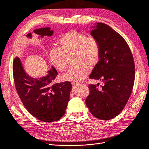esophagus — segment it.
Masks as SVG:
<instances>
[{
	"label": "esophagus",
	"mask_w": 149,
	"mask_h": 149,
	"mask_svg": "<svg viewBox=\"0 0 149 149\" xmlns=\"http://www.w3.org/2000/svg\"><path fill=\"white\" fill-rule=\"evenodd\" d=\"M72 85L73 86H75V85H77L79 84V83H77V82H72Z\"/></svg>",
	"instance_id": "obj_1"
}]
</instances>
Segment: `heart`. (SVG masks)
I'll return each instance as SVG.
<instances>
[{"label":"heart","mask_w":149,"mask_h":149,"mask_svg":"<svg viewBox=\"0 0 149 149\" xmlns=\"http://www.w3.org/2000/svg\"><path fill=\"white\" fill-rule=\"evenodd\" d=\"M59 48H54L49 52V59L55 68L61 72L69 67L67 56L75 55L77 65L64 74L65 80L78 82L85 79L90 73V68L97 64L101 56V47L97 38L86 33L72 30L65 32L59 40Z\"/></svg>","instance_id":"b5f03b06"}]
</instances>
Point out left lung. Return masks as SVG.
Masks as SVG:
<instances>
[{"label": "left lung", "mask_w": 149, "mask_h": 149, "mask_svg": "<svg viewBox=\"0 0 149 149\" xmlns=\"http://www.w3.org/2000/svg\"><path fill=\"white\" fill-rule=\"evenodd\" d=\"M100 42L101 56L90 75L104 83L90 84L85 103L91 113L101 120H111L123 111L134 85L135 65L133 54L123 37L109 26L97 23L91 31Z\"/></svg>", "instance_id": "obj_1"}]
</instances>
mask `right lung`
I'll list each match as a JSON object with an SVG mask.
<instances>
[{
    "label": "right lung",
    "instance_id": "obj_1",
    "mask_svg": "<svg viewBox=\"0 0 149 149\" xmlns=\"http://www.w3.org/2000/svg\"><path fill=\"white\" fill-rule=\"evenodd\" d=\"M36 34L43 37L52 36L49 27L37 29ZM27 37H31L29 33ZM13 74L16 91L20 100L32 116L44 122H53L63 117L69 101L70 81L53 84L58 73L53 67L47 76L34 79L27 75L18 57L13 62Z\"/></svg>",
    "mask_w": 149,
    "mask_h": 149
}]
</instances>
